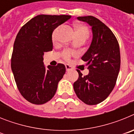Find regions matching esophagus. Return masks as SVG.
<instances>
[{"label": "esophagus", "mask_w": 134, "mask_h": 134, "mask_svg": "<svg viewBox=\"0 0 134 134\" xmlns=\"http://www.w3.org/2000/svg\"><path fill=\"white\" fill-rule=\"evenodd\" d=\"M66 71H67V72H68V71H70V70H72L73 68H72V67L71 66H70V65L66 64Z\"/></svg>", "instance_id": "34e87169"}]
</instances>
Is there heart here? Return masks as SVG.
I'll use <instances>...</instances> for the list:
<instances>
[{
  "label": "heart",
  "mask_w": 134,
  "mask_h": 134,
  "mask_svg": "<svg viewBox=\"0 0 134 134\" xmlns=\"http://www.w3.org/2000/svg\"><path fill=\"white\" fill-rule=\"evenodd\" d=\"M75 30H76V36H81L84 37L86 39H87L89 37V30H88V28L86 27L85 25L80 24V23H77L76 24L75 26ZM59 27L56 28L55 30L53 31L52 35V39L53 41H55L56 40L57 37V34H58V31ZM74 54L73 52L69 50V49H65L62 52L61 55L62 56L64 59L66 60H68L70 58L71 55Z\"/></svg>",
  "instance_id": "1"
}]
</instances>
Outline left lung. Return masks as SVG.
<instances>
[{
  "label": "left lung",
  "instance_id": "obj_1",
  "mask_svg": "<svg viewBox=\"0 0 134 134\" xmlns=\"http://www.w3.org/2000/svg\"><path fill=\"white\" fill-rule=\"evenodd\" d=\"M80 21L92 27L93 40L82 57L86 62L89 73L79 79L73 85L79 99L89 105L103 102L114 88L120 69V51L116 37L103 22L93 16H79Z\"/></svg>",
  "mask_w": 134,
  "mask_h": 134
}]
</instances>
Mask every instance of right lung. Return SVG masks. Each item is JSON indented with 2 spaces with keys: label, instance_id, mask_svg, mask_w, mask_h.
Returning a JSON list of instances; mask_svg holds the SVG:
<instances>
[{
  "label": "right lung",
  "instance_id": "obj_1",
  "mask_svg": "<svg viewBox=\"0 0 134 134\" xmlns=\"http://www.w3.org/2000/svg\"><path fill=\"white\" fill-rule=\"evenodd\" d=\"M70 17L65 15H37L25 23L16 35L11 69L20 93L31 103L42 105L52 99L66 72L63 64L46 68L43 55L52 50L54 29Z\"/></svg>",
  "mask_w": 134,
  "mask_h": 134
}]
</instances>
